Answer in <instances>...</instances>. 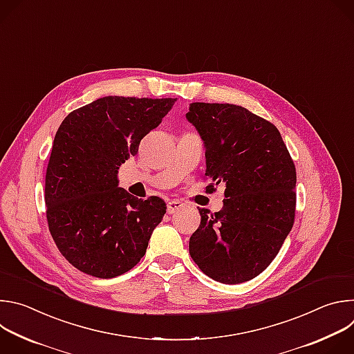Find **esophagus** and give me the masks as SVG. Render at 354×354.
<instances>
[{
  "label": "esophagus",
  "instance_id": "34e87169",
  "mask_svg": "<svg viewBox=\"0 0 354 354\" xmlns=\"http://www.w3.org/2000/svg\"><path fill=\"white\" fill-rule=\"evenodd\" d=\"M182 207H183L182 201H178V200H171L169 203L167 205V212H168V214H174V213H176L178 210H180Z\"/></svg>",
  "mask_w": 354,
  "mask_h": 354
}]
</instances>
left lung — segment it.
Returning <instances> with one entry per match:
<instances>
[{
	"mask_svg": "<svg viewBox=\"0 0 354 354\" xmlns=\"http://www.w3.org/2000/svg\"><path fill=\"white\" fill-rule=\"evenodd\" d=\"M206 147V192L225 185L217 213L198 209L189 254L216 281L238 284L276 258L295 217V165L277 127L231 104L193 102L186 115Z\"/></svg>",
	"mask_w": 354,
	"mask_h": 354,
	"instance_id": "8db88e82",
	"label": "left lung"
}]
</instances>
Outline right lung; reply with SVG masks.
<instances>
[{"mask_svg": "<svg viewBox=\"0 0 354 354\" xmlns=\"http://www.w3.org/2000/svg\"><path fill=\"white\" fill-rule=\"evenodd\" d=\"M174 97L105 96L68 113L47 164L46 217L62 255L78 270L112 279L133 269L167 205L131 196L118 169L175 104Z\"/></svg>", "mask_w": 354, "mask_h": 354, "instance_id": "add662e5", "label": "right lung"}]
</instances>
